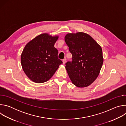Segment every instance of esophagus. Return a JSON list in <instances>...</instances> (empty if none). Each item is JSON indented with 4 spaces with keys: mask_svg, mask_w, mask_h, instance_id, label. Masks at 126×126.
Wrapping results in <instances>:
<instances>
[{
    "mask_svg": "<svg viewBox=\"0 0 126 126\" xmlns=\"http://www.w3.org/2000/svg\"><path fill=\"white\" fill-rule=\"evenodd\" d=\"M63 64H65V63H66V58H65V59H63Z\"/></svg>",
    "mask_w": 126,
    "mask_h": 126,
    "instance_id": "1",
    "label": "esophagus"
}]
</instances>
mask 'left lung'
<instances>
[{"mask_svg": "<svg viewBox=\"0 0 126 126\" xmlns=\"http://www.w3.org/2000/svg\"><path fill=\"white\" fill-rule=\"evenodd\" d=\"M65 41L72 54V61L65 68L70 80L78 87L91 84L97 78L103 63L101 47L89 35L68 33Z\"/></svg>", "mask_w": 126, "mask_h": 126, "instance_id": "left-lung-1", "label": "left lung"}]
</instances>
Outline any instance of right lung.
Segmentation results:
<instances>
[{
  "label": "right lung",
  "instance_id": "add662e5",
  "mask_svg": "<svg viewBox=\"0 0 126 126\" xmlns=\"http://www.w3.org/2000/svg\"><path fill=\"white\" fill-rule=\"evenodd\" d=\"M58 36L40 34L28 42L21 56L22 69L34 82L42 83L49 80L62 64L54 46Z\"/></svg>",
  "mask_w": 126,
  "mask_h": 126
}]
</instances>
